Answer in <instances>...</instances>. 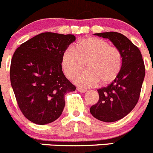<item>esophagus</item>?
<instances>
[{
    "instance_id": "obj_1",
    "label": "esophagus",
    "mask_w": 153,
    "mask_h": 153,
    "mask_svg": "<svg viewBox=\"0 0 153 153\" xmlns=\"http://www.w3.org/2000/svg\"><path fill=\"white\" fill-rule=\"evenodd\" d=\"M77 89L78 91H79V92H82V93H85V92H86V89H83V88H80V87H77Z\"/></svg>"
}]
</instances>
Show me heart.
<instances>
[{
  "mask_svg": "<svg viewBox=\"0 0 153 153\" xmlns=\"http://www.w3.org/2000/svg\"><path fill=\"white\" fill-rule=\"evenodd\" d=\"M122 54L117 47L95 37L81 39L75 50L67 48L61 56V67L67 78L73 79L87 64L88 70L76 76L74 82L82 87L112 82L122 67Z\"/></svg>",
  "mask_w": 153,
  "mask_h": 153,
  "instance_id": "1",
  "label": "heart"
}]
</instances>
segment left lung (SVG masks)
<instances>
[{"label": "left lung", "instance_id": "left-lung-1", "mask_svg": "<svg viewBox=\"0 0 153 153\" xmlns=\"http://www.w3.org/2000/svg\"><path fill=\"white\" fill-rule=\"evenodd\" d=\"M108 39L122 54V67L108 86L98 89L99 99L90 108L94 117L114 122L125 117L138 102L145 76V65L138 48L124 35L116 32L96 33Z\"/></svg>", "mask_w": 153, "mask_h": 153}]
</instances>
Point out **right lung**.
Here are the masks:
<instances>
[{
  "label": "right lung",
  "mask_w": 153,
  "mask_h": 153,
  "mask_svg": "<svg viewBox=\"0 0 153 153\" xmlns=\"http://www.w3.org/2000/svg\"><path fill=\"white\" fill-rule=\"evenodd\" d=\"M74 35L43 33L22 43L13 55L10 77L22 114L36 124H49L62 114L64 96L76 86L62 71L61 56Z\"/></svg>",
  "instance_id": "right-lung-1"
}]
</instances>
